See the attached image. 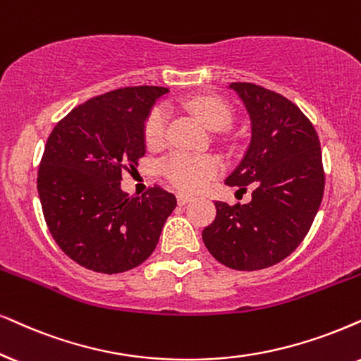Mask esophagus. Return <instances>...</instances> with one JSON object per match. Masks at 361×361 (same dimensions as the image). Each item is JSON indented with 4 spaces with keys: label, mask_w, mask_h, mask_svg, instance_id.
Segmentation results:
<instances>
[{
    "label": "esophagus",
    "mask_w": 361,
    "mask_h": 361,
    "mask_svg": "<svg viewBox=\"0 0 361 361\" xmlns=\"http://www.w3.org/2000/svg\"><path fill=\"white\" fill-rule=\"evenodd\" d=\"M176 200H178V204H181V207H183V204H186L188 202H191V200H193V196L188 195V193H178Z\"/></svg>",
    "instance_id": "obj_1"
}]
</instances>
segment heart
<instances>
[{"instance_id": "heart-1", "label": "heart", "mask_w": 361, "mask_h": 361, "mask_svg": "<svg viewBox=\"0 0 361 361\" xmlns=\"http://www.w3.org/2000/svg\"><path fill=\"white\" fill-rule=\"evenodd\" d=\"M191 111L209 130L220 131L230 126L233 115L223 99L216 97H196L186 102ZM168 111L165 106H154L145 121L143 135L148 147H159L165 141ZM221 170L220 159L213 154L173 152L159 161V171L176 188L185 191L202 190Z\"/></svg>"}]
</instances>
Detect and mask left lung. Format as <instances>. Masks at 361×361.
<instances>
[{
  "instance_id": "8db88e82",
  "label": "left lung",
  "mask_w": 361,
  "mask_h": 361,
  "mask_svg": "<svg viewBox=\"0 0 361 361\" xmlns=\"http://www.w3.org/2000/svg\"><path fill=\"white\" fill-rule=\"evenodd\" d=\"M252 118V141L225 183L253 188L252 202H216L203 230L208 252L228 268L255 271L280 263L312 228L325 190L322 148L305 113L280 93L231 83Z\"/></svg>"
}]
</instances>
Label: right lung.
Wrapping results in <instances>:
<instances>
[{
    "label": "right lung",
    "mask_w": 361,
    "mask_h": 361,
    "mask_svg": "<svg viewBox=\"0 0 361 361\" xmlns=\"http://www.w3.org/2000/svg\"><path fill=\"white\" fill-rule=\"evenodd\" d=\"M165 93L108 91L73 108L48 136L36 180L44 221L63 253L88 270L113 275L143 263L176 207L159 185L140 198L120 188L121 171L145 157V121Z\"/></svg>",
    "instance_id": "1"
}]
</instances>
